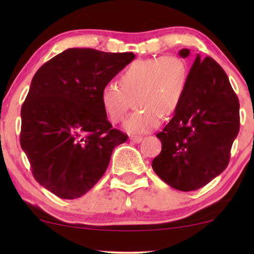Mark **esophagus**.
Listing matches in <instances>:
<instances>
[{
  "label": "esophagus",
  "mask_w": 254,
  "mask_h": 254,
  "mask_svg": "<svg viewBox=\"0 0 254 254\" xmlns=\"http://www.w3.org/2000/svg\"><path fill=\"white\" fill-rule=\"evenodd\" d=\"M142 140H143L142 136H130V141L134 142V143H140Z\"/></svg>",
  "instance_id": "esophagus-1"
}]
</instances>
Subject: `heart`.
I'll return each mask as SVG.
<instances>
[{
    "instance_id": "obj_1",
    "label": "heart",
    "mask_w": 254,
    "mask_h": 254,
    "mask_svg": "<svg viewBox=\"0 0 254 254\" xmlns=\"http://www.w3.org/2000/svg\"><path fill=\"white\" fill-rule=\"evenodd\" d=\"M121 86L107 82L100 91V102L112 123L124 120L129 109V97L137 107L124 128L129 134H143L161 124L162 114L171 116L178 109L189 84V68L173 55L138 59L125 69Z\"/></svg>"
}]
</instances>
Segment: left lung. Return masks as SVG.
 I'll use <instances>...</instances> for the list:
<instances>
[{
	"instance_id": "8db88e82",
	"label": "left lung",
	"mask_w": 254,
	"mask_h": 254,
	"mask_svg": "<svg viewBox=\"0 0 254 254\" xmlns=\"http://www.w3.org/2000/svg\"><path fill=\"white\" fill-rule=\"evenodd\" d=\"M190 51H179L187 58ZM239 131V102L225 71L211 58L196 55L185 96L157 136L162 151L151 163L163 182L190 192L207 185L229 164Z\"/></svg>"
}]
</instances>
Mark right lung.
Returning <instances> with one entry per match:
<instances>
[{"instance_id":"obj_1","label":"right lung","mask_w":254,"mask_h":254,"mask_svg":"<svg viewBox=\"0 0 254 254\" xmlns=\"http://www.w3.org/2000/svg\"><path fill=\"white\" fill-rule=\"evenodd\" d=\"M133 53L68 48L34 74L20 111V147L38 183L61 199L96 185L127 135L112 128L100 91Z\"/></svg>"}]
</instances>
